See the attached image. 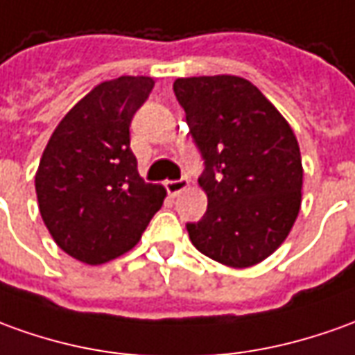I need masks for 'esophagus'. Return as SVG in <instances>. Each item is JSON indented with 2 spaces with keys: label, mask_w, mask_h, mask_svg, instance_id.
<instances>
[{
  "label": "esophagus",
  "mask_w": 355,
  "mask_h": 355,
  "mask_svg": "<svg viewBox=\"0 0 355 355\" xmlns=\"http://www.w3.org/2000/svg\"><path fill=\"white\" fill-rule=\"evenodd\" d=\"M189 187V182L182 178V180H170V182H166V191L170 197H178L180 193L185 191Z\"/></svg>",
  "instance_id": "1"
}]
</instances>
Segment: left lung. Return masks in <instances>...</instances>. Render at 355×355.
Segmentation results:
<instances>
[{"label": "left lung", "instance_id": "obj_1", "mask_svg": "<svg viewBox=\"0 0 355 355\" xmlns=\"http://www.w3.org/2000/svg\"><path fill=\"white\" fill-rule=\"evenodd\" d=\"M173 92L205 160L199 185L209 207L187 224L191 243L234 268L265 261L288 238L302 205L304 168L292 127L241 77L175 79Z\"/></svg>", "mask_w": 355, "mask_h": 355}]
</instances>
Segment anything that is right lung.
Returning a JSON list of instances; mask_svg holds the SVG:
<instances>
[{"label":"right lung","instance_id":"obj_1","mask_svg":"<svg viewBox=\"0 0 355 355\" xmlns=\"http://www.w3.org/2000/svg\"><path fill=\"white\" fill-rule=\"evenodd\" d=\"M154 87L150 77L100 83L65 114L34 178L38 209L53 241L87 265L139 243L166 197L145 183L129 148V125Z\"/></svg>","mask_w":355,"mask_h":355}]
</instances>
